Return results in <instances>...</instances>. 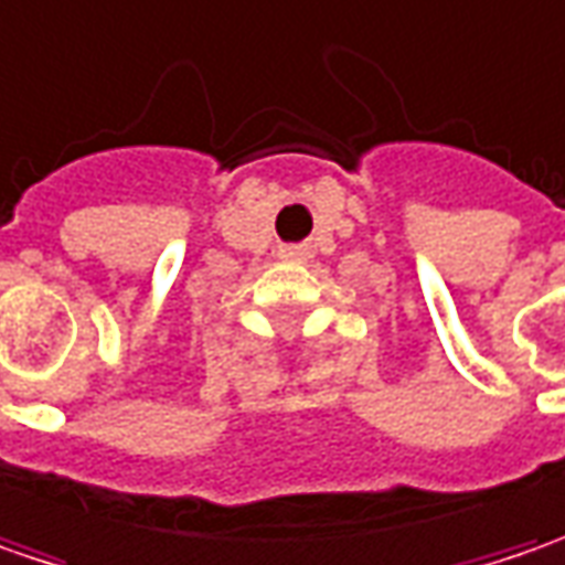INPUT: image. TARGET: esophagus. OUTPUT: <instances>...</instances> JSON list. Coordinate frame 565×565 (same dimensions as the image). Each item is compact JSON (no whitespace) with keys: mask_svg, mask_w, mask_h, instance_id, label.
<instances>
[{"mask_svg":"<svg viewBox=\"0 0 565 565\" xmlns=\"http://www.w3.org/2000/svg\"><path fill=\"white\" fill-rule=\"evenodd\" d=\"M305 247H282V257H301Z\"/></svg>","mask_w":565,"mask_h":565,"instance_id":"34e87169","label":"esophagus"}]
</instances>
